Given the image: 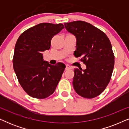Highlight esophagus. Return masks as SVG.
I'll return each mask as SVG.
<instances>
[{"mask_svg": "<svg viewBox=\"0 0 129 129\" xmlns=\"http://www.w3.org/2000/svg\"><path fill=\"white\" fill-rule=\"evenodd\" d=\"M72 69V67L71 66H70L69 65H68V64H66V69H65L67 70H69V69Z\"/></svg>", "mask_w": 129, "mask_h": 129, "instance_id": "obj_1", "label": "esophagus"}]
</instances>
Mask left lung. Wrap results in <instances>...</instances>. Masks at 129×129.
<instances>
[{"instance_id":"8db88e82","label":"left lung","mask_w":129,"mask_h":129,"mask_svg":"<svg viewBox=\"0 0 129 129\" xmlns=\"http://www.w3.org/2000/svg\"><path fill=\"white\" fill-rule=\"evenodd\" d=\"M67 31L76 38V57L86 64V69H75L73 85L83 98H94L105 90L112 76L114 56L110 40L103 31L84 21L64 24Z\"/></svg>"}]
</instances>
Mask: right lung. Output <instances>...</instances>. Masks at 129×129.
Masks as SVG:
<instances>
[{
	"label": "right lung",
	"instance_id": "add662e5",
	"mask_svg": "<svg viewBox=\"0 0 129 129\" xmlns=\"http://www.w3.org/2000/svg\"><path fill=\"white\" fill-rule=\"evenodd\" d=\"M64 28L63 24L42 23L22 33L15 47L13 65L19 83L30 96L46 98L53 94L66 66L52 65L43 60L51 40Z\"/></svg>",
	"mask_w": 129,
	"mask_h": 129
}]
</instances>
